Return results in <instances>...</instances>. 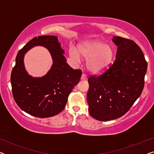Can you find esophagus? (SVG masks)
<instances>
[{"instance_id":"obj_1","label":"esophagus","mask_w":154,"mask_h":154,"mask_svg":"<svg viewBox=\"0 0 154 154\" xmlns=\"http://www.w3.org/2000/svg\"><path fill=\"white\" fill-rule=\"evenodd\" d=\"M81 79V80H86V79H87V76H86V75L85 74V73H83V74H82Z\"/></svg>"}]
</instances>
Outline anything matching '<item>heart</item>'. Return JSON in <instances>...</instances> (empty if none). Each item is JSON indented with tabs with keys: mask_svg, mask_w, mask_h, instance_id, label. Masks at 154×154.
<instances>
[{
	"mask_svg": "<svg viewBox=\"0 0 154 154\" xmlns=\"http://www.w3.org/2000/svg\"><path fill=\"white\" fill-rule=\"evenodd\" d=\"M69 56L75 62H81V57L87 60V67L90 72L100 73L106 71L112 63L114 50L104 42L94 40L80 43L77 49L71 47Z\"/></svg>",
	"mask_w": 154,
	"mask_h": 154,
	"instance_id": "heart-1",
	"label": "heart"
}]
</instances>
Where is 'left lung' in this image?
Returning a JSON list of instances; mask_svg holds the SVG:
<instances>
[{"instance_id": "left-lung-1", "label": "left lung", "mask_w": 154, "mask_h": 154, "mask_svg": "<svg viewBox=\"0 0 154 154\" xmlns=\"http://www.w3.org/2000/svg\"><path fill=\"white\" fill-rule=\"evenodd\" d=\"M112 41L118 47L113 64L102 74L88 79V111L100 121L128 112L142 94L147 69L144 54L133 41L113 36Z\"/></svg>"}]
</instances>
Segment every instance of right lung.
<instances>
[{"label":"right lung","instance_id":"1","mask_svg":"<svg viewBox=\"0 0 154 154\" xmlns=\"http://www.w3.org/2000/svg\"><path fill=\"white\" fill-rule=\"evenodd\" d=\"M43 46L50 52L53 65L42 77L29 75L24 66L25 54L35 46ZM64 50L54 35H41L31 39L17 54L11 73L12 91L18 106L38 118L54 116L66 106L68 97L81 79L82 72L66 63Z\"/></svg>","mask_w":154,"mask_h":154}]
</instances>
